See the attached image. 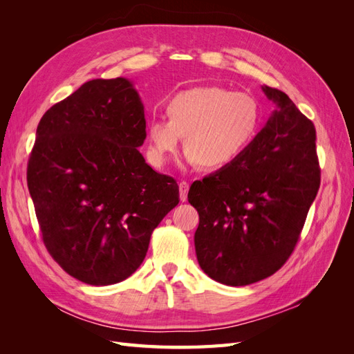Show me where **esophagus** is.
<instances>
[{
    "label": "esophagus",
    "mask_w": 354,
    "mask_h": 354,
    "mask_svg": "<svg viewBox=\"0 0 354 354\" xmlns=\"http://www.w3.org/2000/svg\"><path fill=\"white\" fill-rule=\"evenodd\" d=\"M178 190H180V201L186 202L187 201V192H189V183L187 181H180L178 183Z\"/></svg>",
    "instance_id": "34e87169"
}]
</instances>
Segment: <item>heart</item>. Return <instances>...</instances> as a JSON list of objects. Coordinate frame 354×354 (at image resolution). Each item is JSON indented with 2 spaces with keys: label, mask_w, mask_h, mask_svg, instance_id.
Masks as SVG:
<instances>
[{
  "label": "heart",
  "mask_w": 354,
  "mask_h": 354,
  "mask_svg": "<svg viewBox=\"0 0 354 354\" xmlns=\"http://www.w3.org/2000/svg\"><path fill=\"white\" fill-rule=\"evenodd\" d=\"M165 118L149 122L147 140L152 162L164 167L185 137L186 159L205 169L233 164L260 127V106L252 95L223 87L180 91L167 102Z\"/></svg>",
  "instance_id": "b5f03b06"
}]
</instances>
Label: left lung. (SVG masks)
Masks as SVG:
<instances>
[{
	"label": "left lung",
	"mask_w": 354,
	"mask_h": 354,
	"mask_svg": "<svg viewBox=\"0 0 354 354\" xmlns=\"http://www.w3.org/2000/svg\"><path fill=\"white\" fill-rule=\"evenodd\" d=\"M277 109L248 149L195 181V250L211 279L245 286L276 273L292 254L320 186L313 122L288 95L263 87Z\"/></svg>",
	"instance_id": "8db88e82"
}]
</instances>
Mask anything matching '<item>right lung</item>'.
<instances>
[{
  "mask_svg": "<svg viewBox=\"0 0 354 354\" xmlns=\"http://www.w3.org/2000/svg\"><path fill=\"white\" fill-rule=\"evenodd\" d=\"M145 138L143 103L125 78L85 82L38 124L26 178L42 241L84 283L131 276L180 201L177 181L138 152Z\"/></svg>",
  "mask_w": 354,
  "mask_h": 354,
  "instance_id": "1",
  "label": "right lung"
}]
</instances>
